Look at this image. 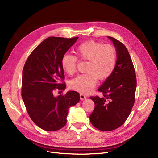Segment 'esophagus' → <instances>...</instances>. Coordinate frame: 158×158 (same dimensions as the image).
Here are the masks:
<instances>
[{"mask_svg":"<svg viewBox=\"0 0 158 158\" xmlns=\"http://www.w3.org/2000/svg\"><path fill=\"white\" fill-rule=\"evenodd\" d=\"M80 98L81 100H84L86 99V97H85V95H84L83 94H80Z\"/></svg>","mask_w":158,"mask_h":158,"instance_id":"34e87169","label":"esophagus"}]
</instances>
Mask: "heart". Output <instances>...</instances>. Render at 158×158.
<instances>
[{
  "label": "heart",
  "mask_w": 158,
  "mask_h": 158,
  "mask_svg": "<svg viewBox=\"0 0 158 158\" xmlns=\"http://www.w3.org/2000/svg\"><path fill=\"white\" fill-rule=\"evenodd\" d=\"M76 52L81 60L88 61L85 69L87 73L76 76L69 85L74 90L88 94L95 86L98 78L104 80L112 74L117 64V51L111 45L89 40L79 45ZM60 63L66 74L73 75L77 69L78 59L73 55L66 53L62 56Z\"/></svg>",
  "instance_id": "1"
}]
</instances>
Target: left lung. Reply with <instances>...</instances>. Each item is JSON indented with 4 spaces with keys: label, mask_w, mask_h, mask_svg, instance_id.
Returning a JSON list of instances; mask_svg holds the SVG:
<instances>
[{
    "label": "left lung",
    "mask_w": 158,
    "mask_h": 158,
    "mask_svg": "<svg viewBox=\"0 0 158 158\" xmlns=\"http://www.w3.org/2000/svg\"><path fill=\"white\" fill-rule=\"evenodd\" d=\"M108 37L116 48L117 64L112 74L98 89L103 97H90L95 103L90 122L102 131L114 130L126 121L135 103L136 89L135 70L127 49L121 41Z\"/></svg>",
    "instance_id": "obj_1"
}]
</instances>
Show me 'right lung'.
<instances>
[{
    "label": "right lung",
    "instance_id": "right-lung-1",
    "mask_svg": "<svg viewBox=\"0 0 158 158\" xmlns=\"http://www.w3.org/2000/svg\"><path fill=\"white\" fill-rule=\"evenodd\" d=\"M78 37H49L43 41L28 56L22 72V97L27 111L37 126L55 131L66 123L69 107L80 101V94L69 91L55 97L54 91L64 90L61 59Z\"/></svg>",
    "mask_w": 158,
    "mask_h": 158
}]
</instances>
